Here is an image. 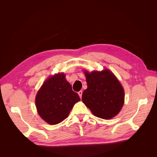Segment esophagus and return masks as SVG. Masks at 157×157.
I'll list each match as a JSON object with an SVG mask.
<instances>
[{"label": "esophagus", "instance_id": "1", "mask_svg": "<svg viewBox=\"0 0 157 157\" xmlns=\"http://www.w3.org/2000/svg\"><path fill=\"white\" fill-rule=\"evenodd\" d=\"M78 95H79L80 98H82V91H79V92H78Z\"/></svg>", "mask_w": 157, "mask_h": 157}]
</instances>
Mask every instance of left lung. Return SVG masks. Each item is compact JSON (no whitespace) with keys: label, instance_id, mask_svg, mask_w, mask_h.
Returning a JSON list of instances; mask_svg holds the SVG:
<instances>
[{"label":"left lung","instance_id":"8db88e82","mask_svg":"<svg viewBox=\"0 0 157 157\" xmlns=\"http://www.w3.org/2000/svg\"><path fill=\"white\" fill-rule=\"evenodd\" d=\"M84 74L88 88L82 102L96 117L107 120L115 117L124 105V91L115 75L107 69Z\"/></svg>","mask_w":157,"mask_h":157}]
</instances>
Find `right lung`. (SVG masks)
Returning <instances> with one entry per match:
<instances>
[{"label": "right lung", "mask_w": 157, "mask_h": 157, "mask_svg": "<svg viewBox=\"0 0 157 157\" xmlns=\"http://www.w3.org/2000/svg\"><path fill=\"white\" fill-rule=\"evenodd\" d=\"M80 100L77 93L63 73L47 79L38 91L36 107L40 117L50 124L54 125L67 118L75 104Z\"/></svg>", "instance_id": "add662e5"}]
</instances>
